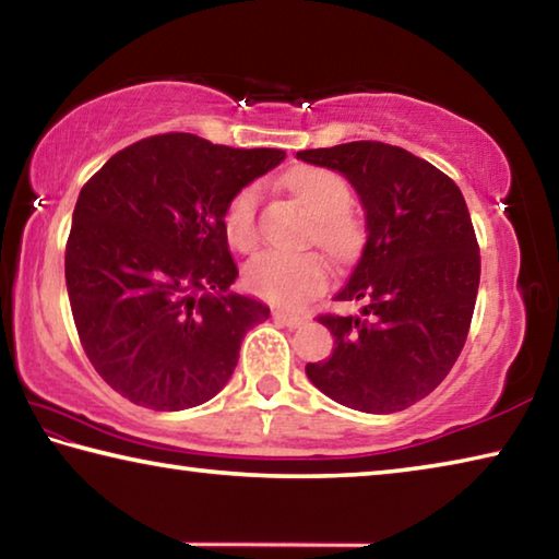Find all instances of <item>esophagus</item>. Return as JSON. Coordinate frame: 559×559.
I'll return each instance as SVG.
<instances>
[{
  "instance_id": "obj_1",
  "label": "esophagus",
  "mask_w": 559,
  "mask_h": 559,
  "mask_svg": "<svg viewBox=\"0 0 559 559\" xmlns=\"http://www.w3.org/2000/svg\"><path fill=\"white\" fill-rule=\"evenodd\" d=\"M273 320L281 325L286 328H300L302 323H306V316H293V313H286V310H273Z\"/></svg>"
}]
</instances>
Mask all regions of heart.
Here are the masks:
<instances>
[{"mask_svg": "<svg viewBox=\"0 0 559 559\" xmlns=\"http://www.w3.org/2000/svg\"><path fill=\"white\" fill-rule=\"evenodd\" d=\"M286 185L310 214L306 239L323 246L337 261L353 257L359 243V224L347 212L349 187L345 179L325 167H302L288 177ZM259 185L241 187L226 204L224 231L234 249L249 253L259 246ZM243 281L259 298L283 308H300L328 288L330 266L318 251H266L246 263Z\"/></svg>", "mask_w": 559, "mask_h": 559, "instance_id": "b5f03b06", "label": "heart"}]
</instances>
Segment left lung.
Here are the masks:
<instances>
[{
	"instance_id": "left-lung-1",
	"label": "left lung",
	"mask_w": 559,
	"mask_h": 559,
	"mask_svg": "<svg viewBox=\"0 0 559 559\" xmlns=\"http://www.w3.org/2000/svg\"><path fill=\"white\" fill-rule=\"evenodd\" d=\"M298 157L343 173L367 214L362 259L335 296L362 300V316H318L335 347L306 372L349 409L402 412L437 390L468 337L480 251L466 200L441 169L380 140Z\"/></svg>"
}]
</instances>
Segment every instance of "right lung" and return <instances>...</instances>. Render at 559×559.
Here are the masks:
<instances>
[{"instance_id":"right-lung-1","label":"right lung","mask_w":559,"mask_h":559,"mask_svg":"<svg viewBox=\"0 0 559 559\" xmlns=\"http://www.w3.org/2000/svg\"><path fill=\"white\" fill-rule=\"evenodd\" d=\"M283 157L163 132L83 185L66 241L73 323L103 382L132 404L189 409L229 382L243 335L271 310L226 293L239 269L224 210Z\"/></svg>"}]
</instances>
